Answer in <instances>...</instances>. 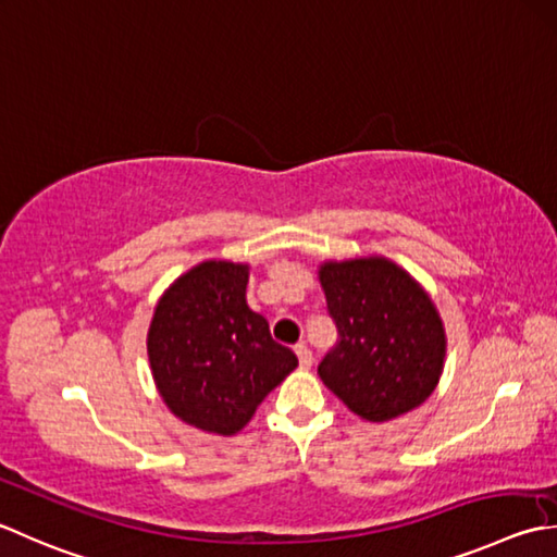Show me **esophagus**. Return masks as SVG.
<instances>
[{"instance_id":"esophagus-1","label":"esophagus","mask_w":557,"mask_h":557,"mask_svg":"<svg viewBox=\"0 0 557 557\" xmlns=\"http://www.w3.org/2000/svg\"><path fill=\"white\" fill-rule=\"evenodd\" d=\"M294 352H297L301 367H311V350H309L307 343H299L297 347H294Z\"/></svg>"}]
</instances>
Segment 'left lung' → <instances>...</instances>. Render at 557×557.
Returning <instances> with one entry per match:
<instances>
[{"instance_id":"left-lung-1","label":"left lung","mask_w":557,"mask_h":557,"mask_svg":"<svg viewBox=\"0 0 557 557\" xmlns=\"http://www.w3.org/2000/svg\"><path fill=\"white\" fill-rule=\"evenodd\" d=\"M337 343L319 376L355 416L386 422L424 403L442 374L444 325L432 299L386 258L319 270Z\"/></svg>"}]
</instances>
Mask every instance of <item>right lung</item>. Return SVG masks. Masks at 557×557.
<instances>
[{"label": "right lung", "mask_w": 557, "mask_h": 557, "mask_svg": "<svg viewBox=\"0 0 557 557\" xmlns=\"http://www.w3.org/2000/svg\"><path fill=\"white\" fill-rule=\"evenodd\" d=\"M248 265L207 260L178 277L157 304L147 350L171 412L193 428L236 434L297 367L246 304Z\"/></svg>", "instance_id": "right-lung-1"}]
</instances>
